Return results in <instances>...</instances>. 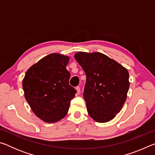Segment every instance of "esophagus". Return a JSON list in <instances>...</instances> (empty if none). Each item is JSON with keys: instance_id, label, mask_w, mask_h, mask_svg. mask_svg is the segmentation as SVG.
<instances>
[{"instance_id": "1", "label": "esophagus", "mask_w": 155, "mask_h": 155, "mask_svg": "<svg viewBox=\"0 0 155 155\" xmlns=\"http://www.w3.org/2000/svg\"><path fill=\"white\" fill-rule=\"evenodd\" d=\"M76 90H77V91L78 94H80V92H81V88H80L79 86H77V87H76Z\"/></svg>"}]
</instances>
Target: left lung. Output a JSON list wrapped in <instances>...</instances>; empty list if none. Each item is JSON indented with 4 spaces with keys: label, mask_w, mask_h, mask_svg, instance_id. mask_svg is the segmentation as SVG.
I'll list each match as a JSON object with an SVG mask.
<instances>
[{
    "label": "left lung",
    "mask_w": 155,
    "mask_h": 155,
    "mask_svg": "<svg viewBox=\"0 0 155 155\" xmlns=\"http://www.w3.org/2000/svg\"><path fill=\"white\" fill-rule=\"evenodd\" d=\"M74 58L85 72L83 98L90 116L107 122L120 111L129 88L128 70L101 52H78Z\"/></svg>",
    "instance_id": "1"
}]
</instances>
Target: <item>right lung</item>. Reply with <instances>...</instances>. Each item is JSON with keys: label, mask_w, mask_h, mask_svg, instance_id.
<instances>
[{"label": "right lung", "mask_w": 155, "mask_h": 155, "mask_svg": "<svg viewBox=\"0 0 155 155\" xmlns=\"http://www.w3.org/2000/svg\"><path fill=\"white\" fill-rule=\"evenodd\" d=\"M69 57L52 53L32 65L25 74V97L39 118L56 122L65 116L77 90L69 85Z\"/></svg>", "instance_id": "right-lung-1"}]
</instances>
